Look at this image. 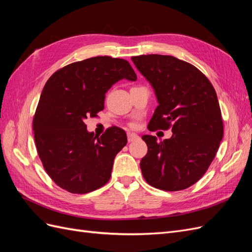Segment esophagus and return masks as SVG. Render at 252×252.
I'll use <instances>...</instances> for the list:
<instances>
[{
    "label": "esophagus",
    "mask_w": 252,
    "mask_h": 252,
    "mask_svg": "<svg viewBox=\"0 0 252 252\" xmlns=\"http://www.w3.org/2000/svg\"><path fill=\"white\" fill-rule=\"evenodd\" d=\"M127 138H128V142L131 143V142H133L135 140H138L139 139V135L135 134V133H128Z\"/></svg>",
    "instance_id": "1"
}]
</instances>
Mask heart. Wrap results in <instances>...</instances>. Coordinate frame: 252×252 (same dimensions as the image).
I'll return each mask as SVG.
<instances>
[{
  "label": "heart",
  "mask_w": 252,
  "mask_h": 252,
  "mask_svg": "<svg viewBox=\"0 0 252 252\" xmlns=\"http://www.w3.org/2000/svg\"><path fill=\"white\" fill-rule=\"evenodd\" d=\"M130 126H131V127H132V128H133V127H134V126H135V125H134V124H131V125H130Z\"/></svg>",
  "instance_id": "heart-1"
}]
</instances>
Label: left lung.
<instances>
[{
    "label": "left lung",
    "mask_w": 252,
    "mask_h": 252,
    "mask_svg": "<svg viewBox=\"0 0 252 252\" xmlns=\"http://www.w3.org/2000/svg\"><path fill=\"white\" fill-rule=\"evenodd\" d=\"M154 87L158 107L148 129L172 136L158 142L143 135L148 151L141 159L143 177L152 187L178 191L193 185L207 171L223 139L222 113L215 88L196 67L171 56L131 58Z\"/></svg>",
    "instance_id": "1"
}]
</instances>
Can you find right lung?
Masks as SVG:
<instances>
[{
	"instance_id": "obj_1",
	"label": "right lung",
	"mask_w": 252,
	"mask_h": 252,
	"mask_svg": "<svg viewBox=\"0 0 252 252\" xmlns=\"http://www.w3.org/2000/svg\"><path fill=\"white\" fill-rule=\"evenodd\" d=\"M122 79L136 80L130 64L105 56L61 68L45 84L32 123L35 146L45 171L68 192H91L111 177L126 133L110 127L94 136L84 121L104 109L106 93Z\"/></svg>"
}]
</instances>
